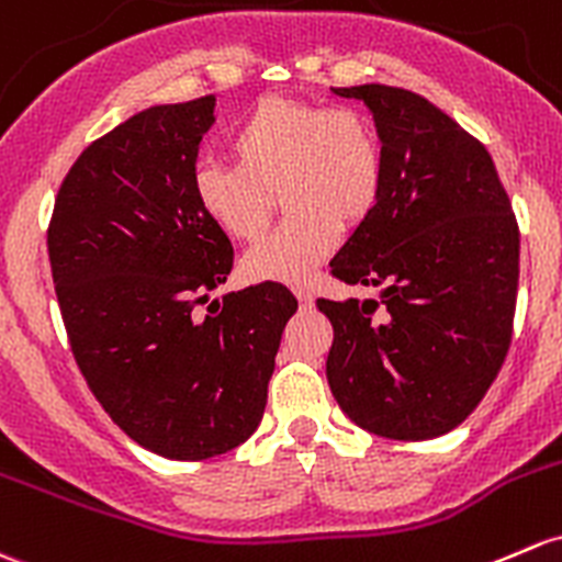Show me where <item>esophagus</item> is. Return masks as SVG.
I'll use <instances>...</instances> for the list:
<instances>
[{
    "label": "esophagus",
    "mask_w": 562,
    "mask_h": 562,
    "mask_svg": "<svg viewBox=\"0 0 562 562\" xmlns=\"http://www.w3.org/2000/svg\"><path fill=\"white\" fill-rule=\"evenodd\" d=\"M293 293H296V299H299V304L304 306H312L315 304V293H312V288L306 285V282H296V285H293Z\"/></svg>",
    "instance_id": "obj_1"
}]
</instances>
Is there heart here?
Listing matches in <instances>:
<instances>
[{"mask_svg": "<svg viewBox=\"0 0 562 562\" xmlns=\"http://www.w3.org/2000/svg\"><path fill=\"white\" fill-rule=\"evenodd\" d=\"M236 164L202 161L193 196L212 226L234 241H256L269 228L274 193L285 221L256 250L252 280L299 282L376 210L385 182L380 137L363 112L301 99H266L234 128Z\"/></svg>", "mask_w": 562, "mask_h": 562, "instance_id": "1", "label": "heart"}]
</instances>
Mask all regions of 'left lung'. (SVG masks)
I'll return each mask as SVG.
<instances>
[{"label":"left lung","mask_w":562,"mask_h":562,"mask_svg":"<svg viewBox=\"0 0 562 562\" xmlns=\"http://www.w3.org/2000/svg\"><path fill=\"white\" fill-rule=\"evenodd\" d=\"M374 115L385 182L376 210L330 261L380 299H317L334 326L326 376L352 423L423 441L458 428L512 341L519 228L480 139L420 93L334 88Z\"/></svg>","instance_id":"obj_1"}]
</instances>
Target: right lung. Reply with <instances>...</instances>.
<instances>
[{"mask_svg":"<svg viewBox=\"0 0 562 562\" xmlns=\"http://www.w3.org/2000/svg\"><path fill=\"white\" fill-rule=\"evenodd\" d=\"M215 97L158 104L91 142L58 188L47 256L72 356L112 423L169 460L252 436L299 301L261 282L199 306L234 266L193 196Z\"/></svg>","mask_w":562,"mask_h":562,"instance_id":"obj_1","label":"right lung"}]
</instances>
